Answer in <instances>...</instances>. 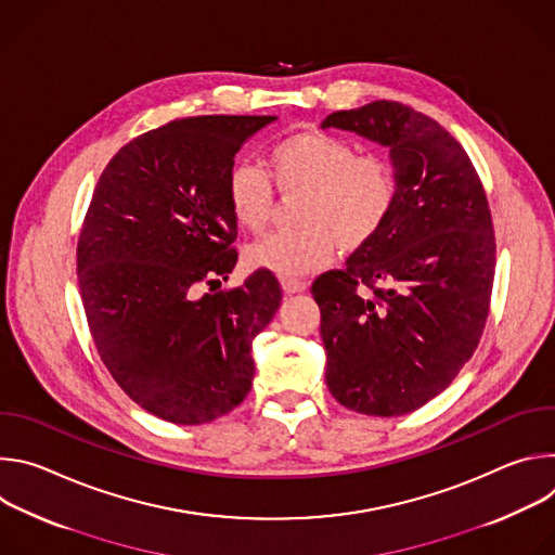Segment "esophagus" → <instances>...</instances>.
I'll list each match as a JSON object with an SVG mask.
<instances>
[{
	"label": "esophagus",
	"instance_id": "esophagus-1",
	"mask_svg": "<svg viewBox=\"0 0 555 555\" xmlns=\"http://www.w3.org/2000/svg\"><path fill=\"white\" fill-rule=\"evenodd\" d=\"M281 285H283L285 294H300V292L307 289V283L302 279H296V276H283Z\"/></svg>",
	"mask_w": 555,
	"mask_h": 555
}]
</instances>
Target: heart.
<instances>
[{"label":"heart","mask_w":555,"mask_h":555,"mask_svg":"<svg viewBox=\"0 0 555 555\" xmlns=\"http://www.w3.org/2000/svg\"><path fill=\"white\" fill-rule=\"evenodd\" d=\"M273 182L281 193H296L294 230L259 240L248 259L279 276H302L332 263L343 250L369 246L392 215L400 195L395 167L382 155H358L356 146L332 133L307 129L276 140L266 151V171L234 165L223 182L232 219L261 232L274 208Z\"/></svg>","instance_id":"heart-1"}]
</instances>
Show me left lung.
Masks as SVG:
<instances>
[{
	"label": "left lung",
	"instance_id": "obj_1",
	"mask_svg": "<svg viewBox=\"0 0 555 555\" xmlns=\"http://www.w3.org/2000/svg\"><path fill=\"white\" fill-rule=\"evenodd\" d=\"M327 127L386 146L400 195L375 240L311 285L325 379L349 411L406 415L479 347L496 268L488 197L463 146L413 107L375 101L330 114Z\"/></svg>",
	"mask_w": 555,
	"mask_h": 555
}]
</instances>
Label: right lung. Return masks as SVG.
Listing matches in <instances>:
<instances>
[{
	"instance_id": "1",
	"label": "right lung",
	"mask_w": 555,
	"mask_h": 555,
	"mask_svg": "<svg viewBox=\"0 0 555 555\" xmlns=\"http://www.w3.org/2000/svg\"><path fill=\"white\" fill-rule=\"evenodd\" d=\"M276 116H195L127 142L105 167L76 248L78 287L101 360L129 398L195 426L240 406L253 340L281 305L257 270L212 292L236 263L223 182L234 153ZM204 284L211 292L199 295Z\"/></svg>"
}]
</instances>
